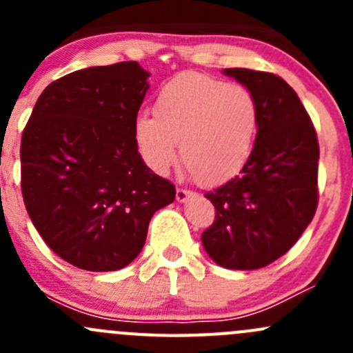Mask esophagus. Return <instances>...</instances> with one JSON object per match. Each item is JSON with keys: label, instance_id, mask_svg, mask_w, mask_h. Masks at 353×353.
<instances>
[{"label": "esophagus", "instance_id": "esophagus-1", "mask_svg": "<svg viewBox=\"0 0 353 353\" xmlns=\"http://www.w3.org/2000/svg\"><path fill=\"white\" fill-rule=\"evenodd\" d=\"M193 191H190V190H184V188H177V191H176V199L177 201H186L188 198L190 196H193Z\"/></svg>", "mask_w": 353, "mask_h": 353}]
</instances>
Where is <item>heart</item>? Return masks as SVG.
<instances>
[{
	"instance_id": "b5f03b06",
	"label": "heart",
	"mask_w": 353,
	"mask_h": 353,
	"mask_svg": "<svg viewBox=\"0 0 353 353\" xmlns=\"http://www.w3.org/2000/svg\"><path fill=\"white\" fill-rule=\"evenodd\" d=\"M258 128L259 105L248 87L186 71L160 88L154 114L134 117L133 140L159 174L176 162L179 141L188 172L201 184H219L245 165Z\"/></svg>"
}]
</instances>
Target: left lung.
Masks as SVG:
<instances>
[{"label":"left lung","mask_w":353,"mask_h":353,"mask_svg":"<svg viewBox=\"0 0 353 353\" xmlns=\"http://www.w3.org/2000/svg\"><path fill=\"white\" fill-rule=\"evenodd\" d=\"M223 73L254 94L259 128L239 176L205 194L215 220L201 243L223 268L256 270L285 254L311 223L319 145L307 110L283 78L245 68Z\"/></svg>","instance_id":"1"}]
</instances>
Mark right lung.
I'll return each instance as SVG.
<instances>
[{"label": "right lung", "mask_w": 353, "mask_h": 353, "mask_svg": "<svg viewBox=\"0 0 353 353\" xmlns=\"http://www.w3.org/2000/svg\"><path fill=\"white\" fill-rule=\"evenodd\" d=\"M148 77L137 61L73 71L44 88L23 130L25 208L44 243L77 268L130 265L154 213L176 198L133 140Z\"/></svg>", "instance_id": "add662e5"}]
</instances>
